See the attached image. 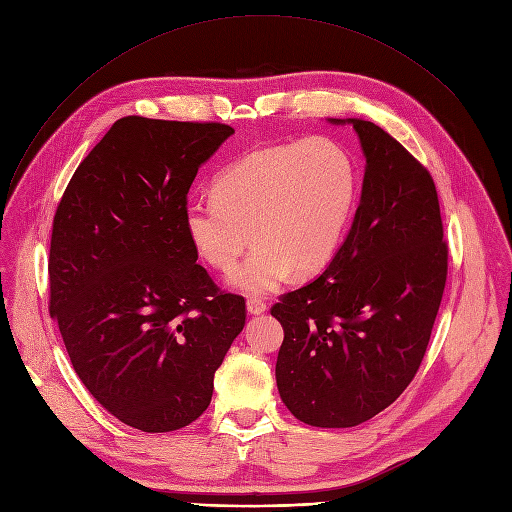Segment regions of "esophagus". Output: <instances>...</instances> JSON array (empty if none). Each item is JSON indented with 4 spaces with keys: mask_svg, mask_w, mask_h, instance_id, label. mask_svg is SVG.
I'll return each instance as SVG.
<instances>
[{
    "mask_svg": "<svg viewBox=\"0 0 512 512\" xmlns=\"http://www.w3.org/2000/svg\"><path fill=\"white\" fill-rule=\"evenodd\" d=\"M266 309H268V305L260 297H250L248 299V313H252V316H260V313H264Z\"/></svg>",
    "mask_w": 512,
    "mask_h": 512,
    "instance_id": "obj_1",
    "label": "esophagus"
}]
</instances>
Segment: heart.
<instances>
[{
  "instance_id": "1",
  "label": "heart",
  "mask_w": 512,
  "mask_h": 512,
  "mask_svg": "<svg viewBox=\"0 0 512 512\" xmlns=\"http://www.w3.org/2000/svg\"><path fill=\"white\" fill-rule=\"evenodd\" d=\"M359 176L352 155L330 137L248 151L213 180V194L184 207L194 250L213 268L235 266L229 283L266 295L291 274L311 277L338 254L355 211Z\"/></svg>"
}]
</instances>
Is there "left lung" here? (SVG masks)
Segmentation results:
<instances>
[{
	"instance_id": "8db88e82",
	"label": "left lung",
	"mask_w": 512,
	"mask_h": 512,
	"mask_svg": "<svg viewBox=\"0 0 512 512\" xmlns=\"http://www.w3.org/2000/svg\"><path fill=\"white\" fill-rule=\"evenodd\" d=\"M348 123L367 157L355 221L320 277L270 309L285 330L281 398L322 428L357 426L402 396L424 359L449 260L430 172L381 127Z\"/></svg>"
}]
</instances>
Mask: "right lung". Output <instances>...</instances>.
<instances>
[{
	"label": "right lung",
	"instance_id": "obj_1",
	"mask_svg": "<svg viewBox=\"0 0 512 512\" xmlns=\"http://www.w3.org/2000/svg\"><path fill=\"white\" fill-rule=\"evenodd\" d=\"M223 123L125 116L71 176L49 252V311L71 365L114 418L143 432L188 426L246 324L242 295L196 264L184 207Z\"/></svg>",
	"mask_w": 512,
	"mask_h": 512
}]
</instances>
